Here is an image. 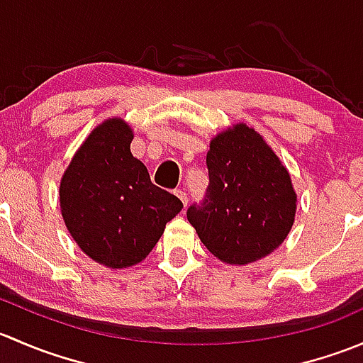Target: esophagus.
Returning a JSON list of instances; mask_svg holds the SVG:
<instances>
[{"instance_id":"obj_1","label":"esophagus","mask_w":363,"mask_h":363,"mask_svg":"<svg viewBox=\"0 0 363 363\" xmlns=\"http://www.w3.org/2000/svg\"><path fill=\"white\" fill-rule=\"evenodd\" d=\"M175 195H177L179 199H181V202L184 203V207H186V205H188V195H186V193L182 191V189H175Z\"/></svg>"}]
</instances>
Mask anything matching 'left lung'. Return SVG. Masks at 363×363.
<instances>
[{
	"instance_id": "obj_1",
	"label": "left lung",
	"mask_w": 363,
	"mask_h": 363,
	"mask_svg": "<svg viewBox=\"0 0 363 363\" xmlns=\"http://www.w3.org/2000/svg\"><path fill=\"white\" fill-rule=\"evenodd\" d=\"M208 147L207 195L188 208V221L219 262L247 265L265 258L295 223L290 172L246 123L223 130Z\"/></svg>"
}]
</instances>
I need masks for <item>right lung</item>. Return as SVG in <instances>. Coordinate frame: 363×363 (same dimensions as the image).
Returning <instances> with one entry per match:
<instances>
[{
  "label": "right lung",
  "instance_id": "add662e5",
  "mask_svg": "<svg viewBox=\"0 0 363 363\" xmlns=\"http://www.w3.org/2000/svg\"><path fill=\"white\" fill-rule=\"evenodd\" d=\"M131 140L126 121H104L77 149L60 184L69 235L108 269L140 263L182 211L181 200L152 184L145 164L133 158Z\"/></svg>",
  "mask_w": 363,
  "mask_h": 363
}]
</instances>
